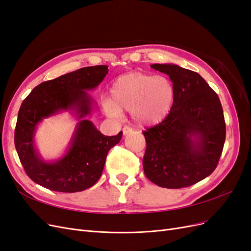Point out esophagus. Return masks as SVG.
<instances>
[{"label":"esophagus","instance_id":"esophagus-1","mask_svg":"<svg viewBox=\"0 0 251 251\" xmlns=\"http://www.w3.org/2000/svg\"><path fill=\"white\" fill-rule=\"evenodd\" d=\"M123 133H124L125 136L127 135V134H130V133H132V128L128 127V126H125V127L123 128Z\"/></svg>","mask_w":251,"mask_h":251}]
</instances>
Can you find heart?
I'll return each instance as SVG.
<instances>
[{"label":"heart","mask_w":251,"mask_h":251,"mask_svg":"<svg viewBox=\"0 0 251 251\" xmlns=\"http://www.w3.org/2000/svg\"><path fill=\"white\" fill-rule=\"evenodd\" d=\"M174 98V87L168 77L132 72L113 82L104 110L112 117H119L124 111L130 112L136 125L151 126L168 117Z\"/></svg>","instance_id":"b5f03b06"}]
</instances>
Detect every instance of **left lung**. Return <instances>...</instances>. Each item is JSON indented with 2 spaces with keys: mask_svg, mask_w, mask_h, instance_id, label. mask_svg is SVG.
<instances>
[{
  "mask_svg": "<svg viewBox=\"0 0 251 251\" xmlns=\"http://www.w3.org/2000/svg\"><path fill=\"white\" fill-rule=\"evenodd\" d=\"M174 87L173 108L162 123L143 132L144 174L165 188L191 186L215 171L222 154L226 126L216 92L197 72L175 64H154Z\"/></svg>",
  "mask_w": 251,
  "mask_h": 251,
  "instance_id": "obj_1",
  "label": "left lung"
}]
</instances>
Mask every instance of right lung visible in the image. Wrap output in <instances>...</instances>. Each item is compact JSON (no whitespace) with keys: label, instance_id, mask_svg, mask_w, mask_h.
<instances>
[{"label":"right lung","instance_id":"right-lung-1","mask_svg":"<svg viewBox=\"0 0 251 251\" xmlns=\"http://www.w3.org/2000/svg\"><path fill=\"white\" fill-rule=\"evenodd\" d=\"M108 66L81 68L36 86L22 102L14 132V146L28 177L50 191L76 193L94 185L100 178L109 151L123 132L104 136L87 119L96 109L87 91L94 90L108 74ZM69 111L78 119L65 154L46 162L35 147L37 126L45 118Z\"/></svg>","mask_w":251,"mask_h":251}]
</instances>
